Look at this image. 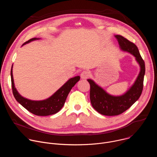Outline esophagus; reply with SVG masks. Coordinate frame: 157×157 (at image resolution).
Instances as JSON below:
<instances>
[{
  "label": "esophagus",
  "mask_w": 157,
  "mask_h": 157,
  "mask_svg": "<svg viewBox=\"0 0 157 157\" xmlns=\"http://www.w3.org/2000/svg\"><path fill=\"white\" fill-rule=\"evenodd\" d=\"M89 76V73L87 71H83L81 73V78L82 79H86Z\"/></svg>",
  "instance_id": "1"
}]
</instances>
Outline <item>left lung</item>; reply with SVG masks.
<instances>
[{
	"instance_id": "8db88e82",
	"label": "left lung",
	"mask_w": 157,
	"mask_h": 157,
	"mask_svg": "<svg viewBox=\"0 0 157 157\" xmlns=\"http://www.w3.org/2000/svg\"><path fill=\"white\" fill-rule=\"evenodd\" d=\"M115 37L118 41L120 49L135 57L140 68L135 82L124 94L121 96L111 95L93 80L87 79L90 84V100L93 108L99 114L107 116L122 114L139 99L143 90L145 73V62L136 44L121 35H117Z\"/></svg>"
}]
</instances>
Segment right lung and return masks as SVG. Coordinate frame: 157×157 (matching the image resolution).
<instances>
[{"instance_id":"obj_1","label":"right lung","mask_w":157,"mask_h":157,"mask_svg":"<svg viewBox=\"0 0 157 157\" xmlns=\"http://www.w3.org/2000/svg\"><path fill=\"white\" fill-rule=\"evenodd\" d=\"M40 39V38H32L24 43L22 44V46L31 41ZM12 68L13 64L12 66L10 75L12 92L14 98L18 103L29 110L30 113L39 116H50L55 114L59 112L63 107L67 96L70 92L71 89L80 79L79 76L70 78L50 98L41 101H32L21 96L17 91L14 84Z\"/></svg>"}]
</instances>
